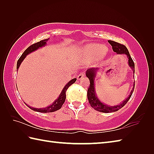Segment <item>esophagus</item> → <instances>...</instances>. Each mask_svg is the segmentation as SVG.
Listing matches in <instances>:
<instances>
[{"mask_svg":"<svg viewBox=\"0 0 154 154\" xmlns=\"http://www.w3.org/2000/svg\"><path fill=\"white\" fill-rule=\"evenodd\" d=\"M84 76H85L84 72H82V73H81L80 74H79V75H78V76H77V79H78V80L82 79L84 77Z\"/></svg>","mask_w":154,"mask_h":154,"instance_id":"34e87169","label":"esophagus"}]
</instances>
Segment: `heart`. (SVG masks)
Instances as JSON below:
<instances>
[{
    "instance_id": "1",
    "label": "heart",
    "mask_w": 154,
    "mask_h": 154,
    "mask_svg": "<svg viewBox=\"0 0 154 154\" xmlns=\"http://www.w3.org/2000/svg\"><path fill=\"white\" fill-rule=\"evenodd\" d=\"M106 51V48L103 45L90 44L85 47L83 50L84 57L90 60L93 57L103 55Z\"/></svg>"
}]
</instances>
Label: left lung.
<instances>
[{
    "label": "left lung",
    "mask_w": 154,
    "mask_h": 154,
    "mask_svg": "<svg viewBox=\"0 0 154 154\" xmlns=\"http://www.w3.org/2000/svg\"><path fill=\"white\" fill-rule=\"evenodd\" d=\"M109 43L112 45V50L114 52H116L117 54H126L127 55V57L128 58V65L132 69L133 71V73H134L135 72V67H134V63L132 60V57H130V55L129 54V51L128 50V49L125 45L123 44H120L118 42H114L112 40H109ZM98 71L97 68H90L89 69H87L86 71V76L89 78V81H90V85L89 87V89L87 91V98L88 100H89V103L91 104V106L94 110L97 111H99L101 112H104V113H109V112H113L118 111L119 109H122V108L127 103L128 101L131 97L132 94L133 93L134 89V86H135V82H134V87L132 89L130 92V95L128 97L126 98V99L122 101V103L120 104H118V105L114 106H108L106 104H104L102 102H100V100L98 99L97 96V94L95 92V89H94V79H95L96 74Z\"/></svg>",
    "instance_id": "obj_1"
}]
</instances>
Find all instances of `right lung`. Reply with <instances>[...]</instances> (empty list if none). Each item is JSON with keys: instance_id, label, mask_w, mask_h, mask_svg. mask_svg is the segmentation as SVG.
Wrapping results in <instances>:
<instances>
[{"instance_id": "obj_1", "label": "right lung", "mask_w": 154, "mask_h": 154, "mask_svg": "<svg viewBox=\"0 0 154 154\" xmlns=\"http://www.w3.org/2000/svg\"><path fill=\"white\" fill-rule=\"evenodd\" d=\"M48 40H49V38L45 39V40H41L40 42H37V43H35L34 44L31 45L30 46H29L26 49V50L24 51V53L22 54V55H21L20 57L19 58V60L17 61V66H16V69H17V70L18 69L22 61L24 60V58L26 57V56L27 55L32 53V51L37 50L38 49H39L40 48L45 46V45H46V44H47L46 42L48 41ZM76 80H77L76 78H74V79H71L69 82L67 83L66 84V85L63 87V90H62L61 93H60L59 97L50 106H48L45 108H43V109H36V108H34V107H31L30 106H28L26 104V105L32 110L36 111V112H44V113L52 112H54V111H56L59 109H60L62 105H63V103H65V99H66V91L67 90L69 87H70L72 84H73L75 81H76Z\"/></svg>"}]
</instances>
